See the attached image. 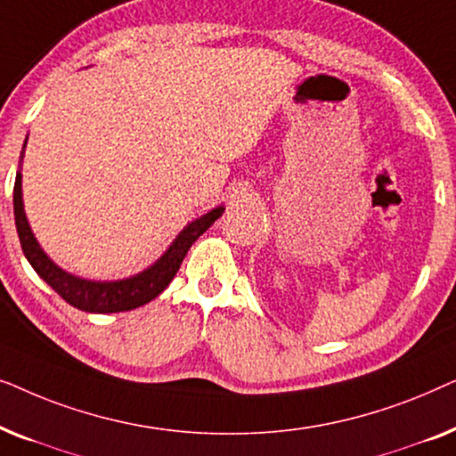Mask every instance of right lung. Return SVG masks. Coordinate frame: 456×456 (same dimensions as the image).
<instances>
[{"mask_svg":"<svg viewBox=\"0 0 456 456\" xmlns=\"http://www.w3.org/2000/svg\"><path fill=\"white\" fill-rule=\"evenodd\" d=\"M27 141H24L20 159H18V172L14 183V217L18 239H20L24 257L28 259L33 270L39 273V276L45 280L66 303H70L72 307H77L80 311H89V314H118V311H130L153 301L159 292L166 290V286L172 282V278L176 276L178 267L183 264L184 255L189 253L192 242H195L199 236L224 214V205H220V208H214L208 211V214L197 217V220L186 224V226L178 232L176 239L172 240V245L166 248V253L161 255L153 265L134 273V276L122 280H86L74 276V273L61 270L58 264H53V261L49 259V255L43 251L39 242H37L33 230H30V224L27 220V214H24L20 170Z\"/></svg>","mask_w":456,"mask_h":456,"instance_id":"obj_1","label":"right lung"}]
</instances>
